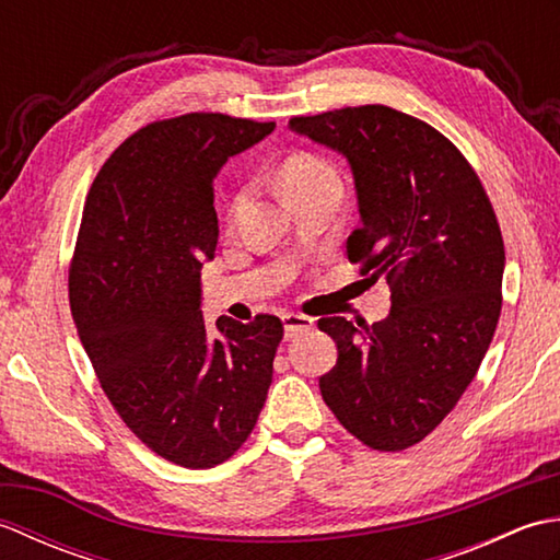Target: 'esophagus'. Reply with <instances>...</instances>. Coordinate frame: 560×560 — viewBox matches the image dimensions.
Here are the masks:
<instances>
[{
  "label": "esophagus",
  "mask_w": 560,
  "mask_h": 560,
  "mask_svg": "<svg viewBox=\"0 0 560 560\" xmlns=\"http://www.w3.org/2000/svg\"><path fill=\"white\" fill-rule=\"evenodd\" d=\"M313 325H315L313 317L301 315V313H287L283 315V337L295 339L299 335H303V331L311 329Z\"/></svg>",
  "instance_id": "esophagus-1"
}]
</instances>
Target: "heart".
<instances>
[{
  "instance_id": "obj_1",
  "label": "heart",
  "mask_w": 560,
  "mask_h": 560,
  "mask_svg": "<svg viewBox=\"0 0 560 560\" xmlns=\"http://www.w3.org/2000/svg\"><path fill=\"white\" fill-rule=\"evenodd\" d=\"M279 183H281V192L287 199L299 197V195L323 192V189H335V192H341L339 173L331 168L325 159L313 156V153H295V156L287 159V163L281 165ZM241 205H243V195H235L231 211L241 209Z\"/></svg>"
}]
</instances>
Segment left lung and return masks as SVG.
<instances>
[{"instance_id": "8db88e82", "label": "left lung", "mask_w": 560, "mask_h": 560, "mask_svg": "<svg viewBox=\"0 0 560 560\" xmlns=\"http://www.w3.org/2000/svg\"><path fill=\"white\" fill-rule=\"evenodd\" d=\"M289 129L347 159L361 217L349 259L392 289L389 315L371 327L319 319L339 351L319 392L368 447L416 445L455 409L501 317L491 201L443 135L387 105L293 117Z\"/></svg>"}]
</instances>
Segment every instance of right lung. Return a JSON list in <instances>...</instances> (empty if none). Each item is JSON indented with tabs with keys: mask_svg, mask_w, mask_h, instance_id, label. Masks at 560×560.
<instances>
[{
	"mask_svg": "<svg viewBox=\"0 0 560 560\" xmlns=\"http://www.w3.org/2000/svg\"><path fill=\"white\" fill-rule=\"evenodd\" d=\"M273 127L219 113L153 122L115 149L83 207L69 271L79 339L129 431L187 469L229 459L271 385L281 319L221 315L209 329L201 267L219 237L213 177Z\"/></svg>",
	"mask_w": 560,
	"mask_h": 560,
	"instance_id": "1",
	"label": "right lung"
}]
</instances>
